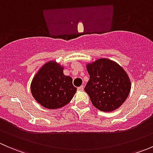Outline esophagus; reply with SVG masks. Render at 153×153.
I'll return each mask as SVG.
<instances>
[{
	"instance_id": "esophagus-1",
	"label": "esophagus",
	"mask_w": 153,
	"mask_h": 153,
	"mask_svg": "<svg viewBox=\"0 0 153 153\" xmlns=\"http://www.w3.org/2000/svg\"><path fill=\"white\" fill-rule=\"evenodd\" d=\"M78 91H82V90H84V86H79V87H78Z\"/></svg>"
}]
</instances>
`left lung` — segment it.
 <instances>
[{
    "label": "left lung",
    "mask_w": 153,
    "mask_h": 153,
    "mask_svg": "<svg viewBox=\"0 0 153 153\" xmlns=\"http://www.w3.org/2000/svg\"><path fill=\"white\" fill-rule=\"evenodd\" d=\"M89 80L84 88L95 107L111 112L122 105L129 95V76L117 63L101 58L86 65Z\"/></svg>",
    "instance_id": "1"
}]
</instances>
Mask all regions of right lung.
<instances>
[{
    "label": "right lung",
    "mask_w": 153,
    "mask_h": 153,
    "mask_svg": "<svg viewBox=\"0 0 153 153\" xmlns=\"http://www.w3.org/2000/svg\"><path fill=\"white\" fill-rule=\"evenodd\" d=\"M63 67L49 61L40 69L31 84L32 96L47 109H58L69 104L76 92L70 76H66Z\"/></svg>",
    "instance_id": "add662e5"
}]
</instances>
